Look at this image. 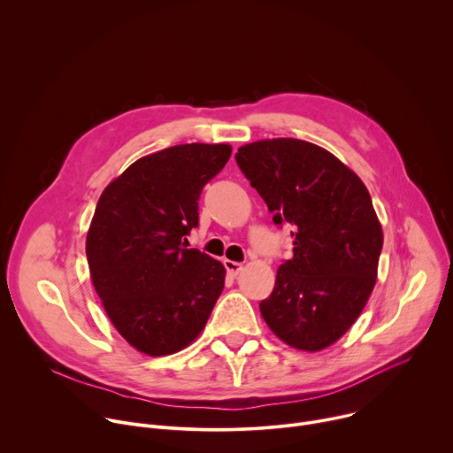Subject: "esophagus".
Returning a JSON list of instances; mask_svg holds the SVG:
<instances>
[{"label":"esophagus","mask_w":453,"mask_h":453,"mask_svg":"<svg viewBox=\"0 0 453 453\" xmlns=\"http://www.w3.org/2000/svg\"><path fill=\"white\" fill-rule=\"evenodd\" d=\"M224 265H226V271H227L231 276H236V274L242 271V264H238V262L226 260V262H224Z\"/></svg>","instance_id":"esophagus-1"}]
</instances>
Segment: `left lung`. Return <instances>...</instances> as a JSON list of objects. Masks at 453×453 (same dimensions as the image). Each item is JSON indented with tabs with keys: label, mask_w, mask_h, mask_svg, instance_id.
Segmentation results:
<instances>
[{
	"label": "left lung",
	"mask_w": 453,
	"mask_h": 453,
	"mask_svg": "<svg viewBox=\"0 0 453 453\" xmlns=\"http://www.w3.org/2000/svg\"><path fill=\"white\" fill-rule=\"evenodd\" d=\"M234 159L274 224L294 227V256L260 303L262 317L288 346L325 349L351 328L374 288L383 233L369 191L334 154L303 140L254 142Z\"/></svg>",
	"instance_id": "obj_1"
}]
</instances>
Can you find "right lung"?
<instances>
[{
	"instance_id": "obj_1",
	"label": "right lung",
	"mask_w": 453,
	"mask_h": 453,
	"mask_svg": "<svg viewBox=\"0 0 453 453\" xmlns=\"http://www.w3.org/2000/svg\"><path fill=\"white\" fill-rule=\"evenodd\" d=\"M229 156V145H175L133 163L100 196L86 238L91 280L114 328L145 355L196 341L224 290V265L184 236Z\"/></svg>"
}]
</instances>
